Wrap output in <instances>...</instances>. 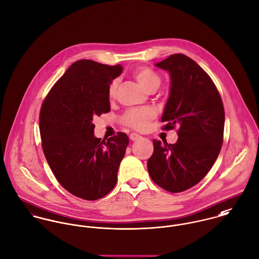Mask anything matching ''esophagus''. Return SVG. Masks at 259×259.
Listing matches in <instances>:
<instances>
[{"label":"esophagus","instance_id":"obj_1","mask_svg":"<svg viewBox=\"0 0 259 259\" xmlns=\"http://www.w3.org/2000/svg\"><path fill=\"white\" fill-rule=\"evenodd\" d=\"M129 138H130L132 141H136V140H138L139 138H141V136H140L139 134H137V133H131V134L129 135Z\"/></svg>","mask_w":259,"mask_h":259}]
</instances>
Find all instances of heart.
Instances as JSON below:
<instances>
[{
	"instance_id": "1",
	"label": "heart",
	"mask_w": 259,
	"mask_h": 259,
	"mask_svg": "<svg viewBox=\"0 0 259 259\" xmlns=\"http://www.w3.org/2000/svg\"><path fill=\"white\" fill-rule=\"evenodd\" d=\"M134 77L140 83V85L150 92L158 89L161 83V79L155 72L146 67H141L135 70ZM118 80L115 79L108 87V96L110 98H114L116 96ZM155 115V111L149 107L130 108L123 114L121 119L122 122L129 127L137 130H144L149 125V122L154 119Z\"/></svg>"
}]
</instances>
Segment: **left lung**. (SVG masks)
<instances>
[{
  "label": "left lung",
  "mask_w": 259,
  "mask_h": 259,
  "mask_svg": "<svg viewBox=\"0 0 259 259\" xmlns=\"http://www.w3.org/2000/svg\"><path fill=\"white\" fill-rule=\"evenodd\" d=\"M156 66L171 78L162 129L178 126V139L175 144L154 139L147 168L157 185L178 193L200 182L216 161L223 143L224 108L215 84L191 58L174 54Z\"/></svg>",
  "instance_id": "8db88e82"
}]
</instances>
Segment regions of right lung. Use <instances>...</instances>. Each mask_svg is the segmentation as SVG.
<instances>
[{
  "label": "right lung",
  "mask_w": 259,
  "mask_h": 259,
  "mask_svg": "<svg viewBox=\"0 0 259 259\" xmlns=\"http://www.w3.org/2000/svg\"><path fill=\"white\" fill-rule=\"evenodd\" d=\"M121 65L92 60L73 63L55 83L40 110L42 148L58 182L71 194L97 200L116 185L129 144L123 132L101 140L93 118L110 111L108 87Z\"/></svg>",
  "instance_id": "obj_1"
}]
</instances>
